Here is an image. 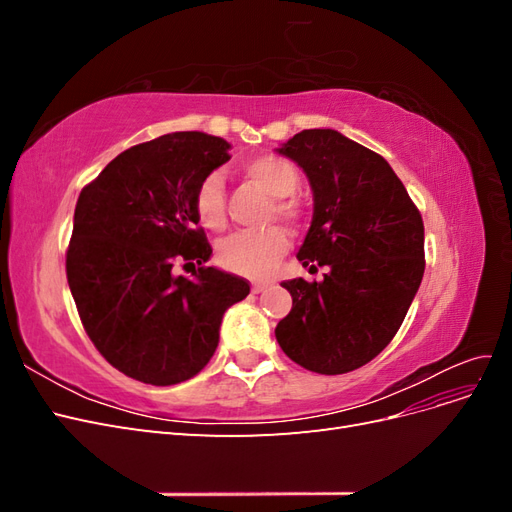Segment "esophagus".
I'll return each instance as SVG.
<instances>
[{
	"mask_svg": "<svg viewBox=\"0 0 512 512\" xmlns=\"http://www.w3.org/2000/svg\"><path fill=\"white\" fill-rule=\"evenodd\" d=\"M269 286H271V282H254V284H252V292L258 294V292H262V290H267Z\"/></svg>",
	"mask_w": 512,
	"mask_h": 512,
	"instance_id": "esophagus-1",
	"label": "esophagus"
}]
</instances>
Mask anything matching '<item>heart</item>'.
<instances>
[{
	"mask_svg": "<svg viewBox=\"0 0 512 512\" xmlns=\"http://www.w3.org/2000/svg\"><path fill=\"white\" fill-rule=\"evenodd\" d=\"M239 168L260 190L275 198L269 211L271 218L277 215L286 222H297L301 218V203L290 196L299 188L301 175L288 158L277 156V153H260V156L245 158ZM194 209L205 228L213 232L226 228V188L222 175L209 173L200 179L194 192ZM288 247L290 237L282 226L239 232V235H232L220 245L218 262L226 271L262 277L275 267V262L288 252Z\"/></svg>",
	"mask_w": 512,
	"mask_h": 512,
	"instance_id": "1",
	"label": "heart"
}]
</instances>
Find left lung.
Returning a JSON list of instances; mask_svg holds the SVG:
<instances>
[{"mask_svg": "<svg viewBox=\"0 0 512 512\" xmlns=\"http://www.w3.org/2000/svg\"><path fill=\"white\" fill-rule=\"evenodd\" d=\"M280 153L314 190V220L297 258L327 273L322 282H282L292 309L277 322V344L316 374H348L389 346L421 286V211L389 162L335 130H303Z\"/></svg>", "mask_w": 512, "mask_h": 512, "instance_id": "left-lung-1", "label": "left lung"}]
</instances>
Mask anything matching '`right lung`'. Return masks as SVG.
<instances>
[{
	"label": "right lung",
	"instance_id": "1",
	"mask_svg": "<svg viewBox=\"0 0 512 512\" xmlns=\"http://www.w3.org/2000/svg\"><path fill=\"white\" fill-rule=\"evenodd\" d=\"M228 147L203 132L164 134L119 153L76 200L70 292L98 352L138 382L194 378L218 348L224 312L250 294L243 277L205 267L211 245L194 209ZM181 261L199 265L194 281L174 275Z\"/></svg>",
	"mask_w": 512,
	"mask_h": 512
}]
</instances>
